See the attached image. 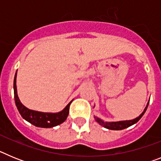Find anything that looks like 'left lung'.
Masks as SVG:
<instances>
[{
    "label": "left lung",
    "instance_id": "obj_1",
    "mask_svg": "<svg viewBox=\"0 0 161 161\" xmlns=\"http://www.w3.org/2000/svg\"><path fill=\"white\" fill-rule=\"evenodd\" d=\"M148 103L147 104V106L145 107L144 110L143 111V113L139 115V117H137L136 119H132V120H126V121H119V122H104L103 120H102L101 119L97 117H95L94 119L101 126H103L104 127H106V128L109 129V130H123L125 128H127L129 126H132L133 124L136 123L139 119H141L143 117V115L144 114V113L147 110V108L148 106Z\"/></svg>",
    "mask_w": 161,
    "mask_h": 161
}]
</instances>
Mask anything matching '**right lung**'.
Listing matches in <instances>:
<instances>
[{
    "mask_svg": "<svg viewBox=\"0 0 161 161\" xmlns=\"http://www.w3.org/2000/svg\"><path fill=\"white\" fill-rule=\"evenodd\" d=\"M17 72L14 76V99H15V104L18 108L20 114L22 115L25 120L29 122L30 123L34 126L42 128H51L53 126H58V125L63 123L68 118L69 114V107L72 102H70L66 106V107L60 112L58 113H44V112L36 111L32 110L25 107L22 103L20 102L17 92Z\"/></svg>",
    "mask_w": 161,
    "mask_h": 161,
    "instance_id": "1",
    "label": "right lung"
}]
</instances>
